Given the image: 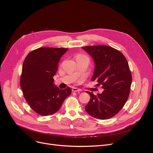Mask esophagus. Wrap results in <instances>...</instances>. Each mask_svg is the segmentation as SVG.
Segmentation results:
<instances>
[{
	"instance_id": "1",
	"label": "esophagus",
	"mask_w": 153,
	"mask_h": 153,
	"mask_svg": "<svg viewBox=\"0 0 153 153\" xmlns=\"http://www.w3.org/2000/svg\"><path fill=\"white\" fill-rule=\"evenodd\" d=\"M72 92H79V91H81V90H80L79 89H77V88H76V87L72 88Z\"/></svg>"
}]
</instances>
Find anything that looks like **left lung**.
Wrapping results in <instances>:
<instances>
[{"instance_id":"8db88e82","label":"left lung","mask_w":153,"mask_h":153,"mask_svg":"<svg viewBox=\"0 0 153 153\" xmlns=\"http://www.w3.org/2000/svg\"><path fill=\"white\" fill-rule=\"evenodd\" d=\"M91 56L95 63L92 81H97L103 91L91 96L85 110L91 116L101 120L114 117L128 100L130 92L132 76L124 55L115 48L97 45L82 47Z\"/></svg>"}]
</instances>
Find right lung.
I'll return each mask as SVG.
<instances>
[{"label": "right lung", "instance_id": "right-lung-1", "mask_svg": "<svg viewBox=\"0 0 153 153\" xmlns=\"http://www.w3.org/2000/svg\"><path fill=\"white\" fill-rule=\"evenodd\" d=\"M68 50L39 48L30 52L24 60L20 86L30 107L39 115L47 116L58 111L71 93L69 87L59 89L53 79L58 62Z\"/></svg>", "mask_w": 153, "mask_h": 153}]
</instances>
